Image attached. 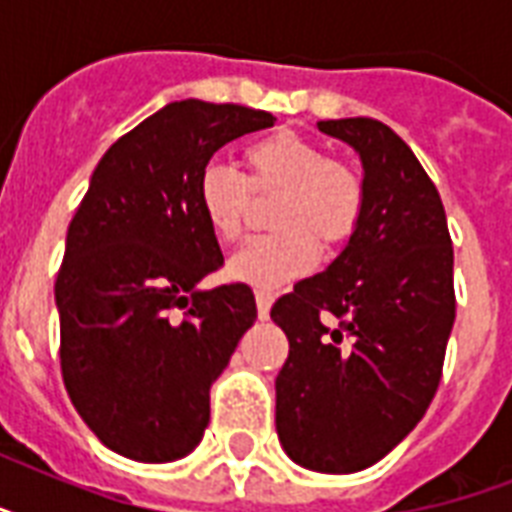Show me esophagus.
Listing matches in <instances>:
<instances>
[{"mask_svg": "<svg viewBox=\"0 0 512 512\" xmlns=\"http://www.w3.org/2000/svg\"><path fill=\"white\" fill-rule=\"evenodd\" d=\"M255 300H257V316L265 321L268 319V313H271L273 292L271 289H255Z\"/></svg>", "mask_w": 512, "mask_h": 512, "instance_id": "obj_1", "label": "esophagus"}]
</instances>
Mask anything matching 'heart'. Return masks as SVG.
<instances>
[{
    "mask_svg": "<svg viewBox=\"0 0 512 512\" xmlns=\"http://www.w3.org/2000/svg\"><path fill=\"white\" fill-rule=\"evenodd\" d=\"M241 156L247 180L231 164L209 162L196 185L201 215L225 244L244 231L249 188L281 193L271 215V225L279 231L249 239L228 260L233 279L273 287L311 268L316 241L332 249L356 231L364 215V180L348 162L327 156L316 140L276 130L247 143Z\"/></svg>",
    "mask_w": 512,
    "mask_h": 512,
    "instance_id": "heart-1",
    "label": "heart"
}]
</instances>
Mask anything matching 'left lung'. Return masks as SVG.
Instances as JSON below:
<instances>
[{
    "mask_svg": "<svg viewBox=\"0 0 512 512\" xmlns=\"http://www.w3.org/2000/svg\"><path fill=\"white\" fill-rule=\"evenodd\" d=\"M319 130L361 156L364 215L327 271L273 303L289 340L276 430L297 465L356 473L401 444L436 396L457 313L454 249L436 185L388 124L356 116Z\"/></svg>",
    "mask_w": 512,
    "mask_h": 512,
    "instance_id": "left-lung-1",
    "label": "left lung"
}]
</instances>
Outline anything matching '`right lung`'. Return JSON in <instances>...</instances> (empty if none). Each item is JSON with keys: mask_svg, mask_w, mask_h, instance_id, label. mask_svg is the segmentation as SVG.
<instances>
[{"mask_svg": "<svg viewBox=\"0 0 512 512\" xmlns=\"http://www.w3.org/2000/svg\"><path fill=\"white\" fill-rule=\"evenodd\" d=\"M268 111L180 100L116 140L68 225L55 281L71 404L122 457L172 462L199 446L209 388L257 319L247 284L196 292L223 265L196 185Z\"/></svg>", "mask_w": 512, "mask_h": 512, "instance_id": "1", "label": "right lung"}]
</instances>
